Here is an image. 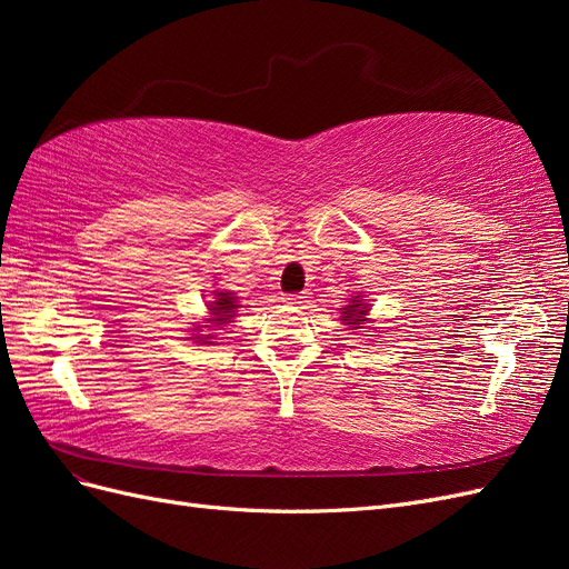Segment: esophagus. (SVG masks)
Segmentation results:
<instances>
[{
  "label": "esophagus",
  "instance_id": "esophagus-1",
  "mask_svg": "<svg viewBox=\"0 0 569 569\" xmlns=\"http://www.w3.org/2000/svg\"><path fill=\"white\" fill-rule=\"evenodd\" d=\"M306 297H301V295H289V297H284V301H289V303H301Z\"/></svg>",
  "mask_w": 569,
  "mask_h": 569
}]
</instances>
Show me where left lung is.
Segmentation results:
<instances>
[{
    "label": "left lung",
    "mask_w": 569,
    "mask_h": 569,
    "mask_svg": "<svg viewBox=\"0 0 569 569\" xmlns=\"http://www.w3.org/2000/svg\"><path fill=\"white\" fill-rule=\"evenodd\" d=\"M366 313H368V303H363V301L356 297L353 306L341 308V320L347 322V325H351L353 330H358V327L363 325V320H366Z\"/></svg>",
    "instance_id": "8db88e82"
}]
</instances>
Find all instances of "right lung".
Returning <instances> with one entry per match:
<instances>
[{
  "label": "right lung",
  "mask_w": 569,
  "mask_h": 569,
  "mask_svg": "<svg viewBox=\"0 0 569 569\" xmlns=\"http://www.w3.org/2000/svg\"><path fill=\"white\" fill-rule=\"evenodd\" d=\"M209 308H211V313H213V320H211L213 325H203V327H216V325L230 322V318H234V308H239V306H237V299L230 295V291H218L216 301H211ZM203 337L211 339V335H203ZM203 343H209V341H203Z\"/></svg>",
  "instance_id": "add662e5"
}]
</instances>
